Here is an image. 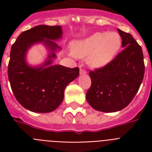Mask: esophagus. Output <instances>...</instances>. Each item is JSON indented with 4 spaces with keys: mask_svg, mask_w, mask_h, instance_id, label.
<instances>
[{
    "mask_svg": "<svg viewBox=\"0 0 152 152\" xmlns=\"http://www.w3.org/2000/svg\"><path fill=\"white\" fill-rule=\"evenodd\" d=\"M86 73H87L86 70H84V69H80V75H83V74H86Z\"/></svg>",
    "mask_w": 152,
    "mask_h": 152,
    "instance_id": "esophagus-1",
    "label": "esophagus"
}]
</instances>
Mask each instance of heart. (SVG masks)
<instances>
[{
	"instance_id": "heart-1",
	"label": "heart",
	"mask_w": 152,
	"mask_h": 152,
	"mask_svg": "<svg viewBox=\"0 0 152 152\" xmlns=\"http://www.w3.org/2000/svg\"><path fill=\"white\" fill-rule=\"evenodd\" d=\"M121 46L117 32H96L92 35L72 43V53L77 57H88L92 68H102L114 58Z\"/></svg>"
}]
</instances>
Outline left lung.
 Here are the masks:
<instances>
[{
  "label": "left lung",
  "instance_id": "left-lung-1",
  "mask_svg": "<svg viewBox=\"0 0 152 152\" xmlns=\"http://www.w3.org/2000/svg\"><path fill=\"white\" fill-rule=\"evenodd\" d=\"M118 31L124 50L106 66L89 72L91 86L87 101L95 110L106 113L121 110L132 102L145 70L141 46L131 34Z\"/></svg>",
  "mask_w": 152,
  "mask_h": 152
}]
</instances>
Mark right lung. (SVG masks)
Returning <instances> with one entry per match:
<instances>
[{"instance_id": "add662e5", "label": "right lung", "mask_w": 152, "mask_h": 152, "mask_svg": "<svg viewBox=\"0 0 152 152\" xmlns=\"http://www.w3.org/2000/svg\"><path fill=\"white\" fill-rule=\"evenodd\" d=\"M61 26L39 25L22 32L14 42L8 67V80L15 99L22 106L35 113L52 112L64 99V89L79 76V68L52 64L55 52L61 47L53 41L61 38ZM44 43L48 58L38 67L30 66L26 55L30 47Z\"/></svg>"}]
</instances>
